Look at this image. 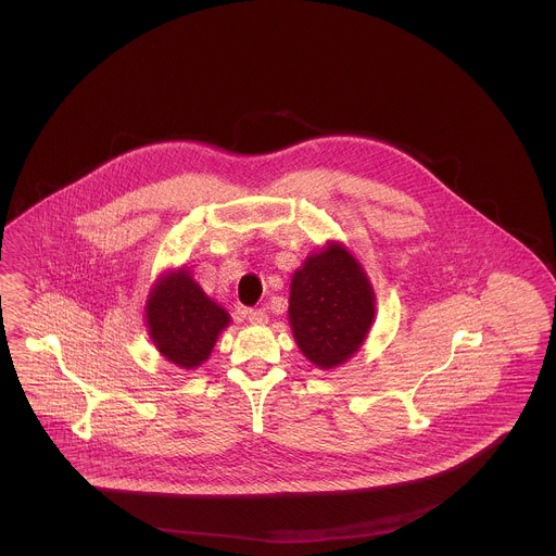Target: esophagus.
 <instances>
[{"label":"esophagus","instance_id":"esophagus-1","mask_svg":"<svg viewBox=\"0 0 556 556\" xmlns=\"http://www.w3.org/2000/svg\"><path fill=\"white\" fill-rule=\"evenodd\" d=\"M245 318L250 323H254V325H263V323L268 320V313H266V308H248L245 311Z\"/></svg>","mask_w":556,"mask_h":556}]
</instances>
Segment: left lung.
<instances>
[{
  "label": "left lung",
  "instance_id": "obj_1",
  "mask_svg": "<svg viewBox=\"0 0 556 556\" xmlns=\"http://www.w3.org/2000/svg\"><path fill=\"white\" fill-rule=\"evenodd\" d=\"M375 295L354 256L338 243L293 273L290 323L304 356L320 369L348 361L367 336Z\"/></svg>",
  "mask_w": 556,
  "mask_h": 556
}]
</instances>
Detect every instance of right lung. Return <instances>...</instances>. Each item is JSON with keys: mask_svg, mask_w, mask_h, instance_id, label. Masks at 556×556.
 Segmentation results:
<instances>
[{"mask_svg": "<svg viewBox=\"0 0 556 556\" xmlns=\"http://www.w3.org/2000/svg\"><path fill=\"white\" fill-rule=\"evenodd\" d=\"M148 327L154 345L175 365L191 369L211 356L229 315L186 270L166 275L148 300Z\"/></svg>", "mask_w": 556, "mask_h": 556, "instance_id": "obj_1", "label": "right lung"}]
</instances>
